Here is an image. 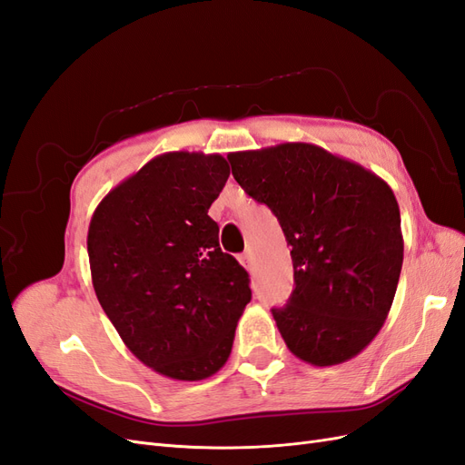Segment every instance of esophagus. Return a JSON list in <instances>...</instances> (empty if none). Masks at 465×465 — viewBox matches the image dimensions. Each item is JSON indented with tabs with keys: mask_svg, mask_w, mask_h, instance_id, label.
<instances>
[{
	"mask_svg": "<svg viewBox=\"0 0 465 465\" xmlns=\"http://www.w3.org/2000/svg\"><path fill=\"white\" fill-rule=\"evenodd\" d=\"M238 262H241L246 267V270H250V254H248V252H244V254L238 256Z\"/></svg>",
	"mask_w": 465,
	"mask_h": 465,
	"instance_id": "34e87169",
	"label": "esophagus"
}]
</instances>
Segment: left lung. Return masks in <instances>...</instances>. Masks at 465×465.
Segmentation results:
<instances>
[{"mask_svg": "<svg viewBox=\"0 0 465 465\" xmlns=\"http://www.w3.org/2000/svg\"><path fill=\"white\" fill-rule=\"evenodd\" d=\"M232 176L273 211L294 289L272 308L289 351L314 367L359 355L384 326L403 263L400 207L367 168L312 143L229 153Z\"/></svg>", "mask_w": 465, "mask_h": 465, "instance_id": "left-lung-1", "label": "left lung"}]
</instances>
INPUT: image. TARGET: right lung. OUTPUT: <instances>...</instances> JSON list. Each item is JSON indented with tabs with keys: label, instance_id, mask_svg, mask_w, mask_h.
<instances>
[{
	"label": "right lung",
	"instance_id": "right-lung-1",
	"mask_svg": "<svg viewBox=\"0 0 465 465\" xmlns=\"http://www.w3.org/2000/svg\"><path fill=\"white\" fill-rule=\"evenodd\" d=\"M231 171L221 154L151 159L94 209L87 250L96 299L145 367L209 378L227 362L252 299L244 267L207 215Z\"/></svg>",
	"mask_w": 465,
	"mask_h": 465
}]
</instances>
